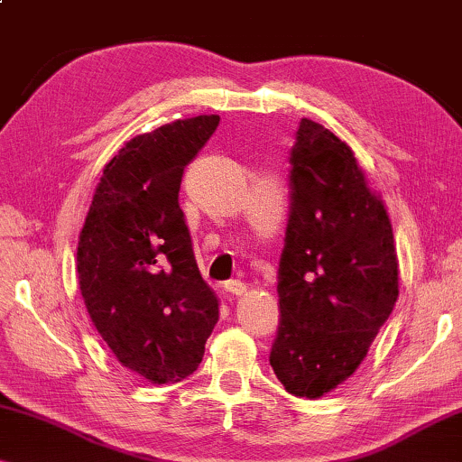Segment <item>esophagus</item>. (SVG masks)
Wrapping results in <instances>:
<instances>
[{
    "mask_svg": "<svg viewBox=\"0 0 462 462\" xmlns=\"http://www.w3.org/2000/svg\"><path fill=\"white\" fill-rule=\"evenodd\" d=\"M223 289L226 291V293L237 295V297L245 293V285H244V282H241V281H237V279H236V281H233V279H231V281H226L225 285H223Z\"/></svg>",
    "mask_w": 462,
    "mask_h": 462,
    "instance_id": "esophagus-1",
    "label": "esophagus"
}]
</instances>
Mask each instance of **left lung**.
Wrapping results in <instances>:
<instances>
[{"label": "left lung", "instance_id": "obj_1", "mask_svg": "<svg viewBox=\"0 0 462 462\" xmlns=\"http://www.w3.org/2000/svg\"><path fill=\"white\" fill-rule=\"evenodd\" d=\"M271 365L287 393L320 399L357 370L399 297L388 212L343 140L303 117L291 148Z\"/></svg>", "mask_w": 462, "mask_h": 462}]
</instances>
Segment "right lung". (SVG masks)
Wrapping results in <instances>:
<instances>
[{"mask_svg":"<svg viewBox=\"0 0 462 462\" xmlns=\"http://www.w3.org/2000/svg\"><path fill=\"white\" fill-rule=\"evenodd\" d=\"M218 122L177 119L125 142L103 169L78 241L92 324L119 364L152 384L194 374L218 320L180 208L183 169Z\"/></svg>","mask_w":462,"mask_h":462,"instance_id":"add662e5","label":"right lung"}]
</instances>
